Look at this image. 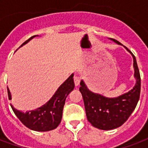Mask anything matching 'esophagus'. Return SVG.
I'll list each match as a JSON object with an SVG mask.
<instances>
[{
    "instance_id": "obj_1",
    "label": "esophagus",
    "mask_w": 148,
    "mask_h": 148,
    "mask_svg": "<svg viewBox=\"0 0 148 148\" xmlns=\"http://www.w3.org/2000/svg\"><path fill=\"white\" fill-rule=\"evenodd\" d=\"M74 84H75V86H77L79 83H80L81 81V77L77 75H75L74 77Z\"/></svg>"
}]
</instances>
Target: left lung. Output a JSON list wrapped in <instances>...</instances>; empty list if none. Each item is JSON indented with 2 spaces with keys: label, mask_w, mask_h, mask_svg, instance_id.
Returning <instances> with one entry per match:
<instances>
[{
  "label": "left lung",
  "mask_w": 148,
  "mask_h": 148,
  "mask_svg": "<svg viewBox=\"0 0 148 148\" xmlns=\"http://www.w3.org/2000/svg\"><path fill=\"white\" fill-rule=\"evenodd\" d=\"M111 40L122 45L116 39H111ZM124 47L133 57L134 76L136 83L132 90L117 97L109 98L91 92L82 80L80 82L79 90L83 97L87 120L93 127L101 130H111L121 126L132 113L140 99L141 79L136 59L126 47Z\"/></svg>",
  "instance_id": "8db88e82"
}]
</instances>
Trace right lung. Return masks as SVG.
<instances>
[{
  "instance_id": "1",
  "label": "right lung",
  "mask_w": 148,
  "mask_h": 148,
  "mask_svg": "<svg viewBox=\"0 0 148 148\" xmlns=\"http://www.w3.org/2000/svg\"><path fill=\"white\" fill-rule=\"evenodd\" d=\"M34 36L26 40L21 46L26 44ZM74 74H72L58 87L54 96L49 100L48 102L39 107L36 110L28 111L26 112L18 111L12 106V109L19 120L28 128L37 132H47L55 129L60 124L62 116V110L65 105V101L68 94L74 88ZM8 99L11 100V93L8 88Z\"/></svg>"
}]
</instances>
